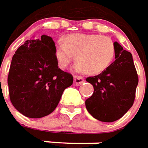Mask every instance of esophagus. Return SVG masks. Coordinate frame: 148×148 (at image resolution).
Returning a JSON list of instances; mask_svg holds the SVG:
<instances>
[{
    "instance_id": "34e87169",
    "label": "esophagus",
    "mask_w": 148,
    "mask_h": 148,
    "mask_svg": "<svg viewBox=\"0 0 148 148\" xmlns=\"http://www.w3.org/2000/svg\"><path fill=\"white\" fill-rule=\"evenodd\" d=\"M84 82V77L80 75H74V86H80Z\"/></svg>"
}]
</instances>
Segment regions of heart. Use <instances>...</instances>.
Listing matches in <instances>:
<instances>
[{"label":"heart","mask_w":148,"mask_h":148,"mask_svg":"<svg viewBox=\"0 0 148 148\" xmlns=\"http://www.w3.org/2000/svg\"><path fill=\"white\" fill-rule=\"evenodd\" d=\"M62 42L55 47L56 59L62 69L69 66L75 54L77 71L98 74L110 66L115 56L114 44L106 36L73 34L63 37Z\"/></svg>","instance_id":"b5f03b06"}]
</instances>
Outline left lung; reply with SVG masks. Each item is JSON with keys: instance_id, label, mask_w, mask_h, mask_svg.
<instances>
[{"instance_id": "left-lung-1", "label": "left lung", "mask_w": 148, "mask_h": 148, "mask_svg": "<svg viewBox=\"0 0 148 148\" xmlns=\"http://www.w3.org/2000/svg\"><path fill=\"white\" fill-rule=\"evenodd\" d=\"M115 61L99 75L86 77L94 93L86 100V107L93 117L102 122L119 119L134 103L138 74L132 53L114 42Z\"/></svg>"}]
</instances>
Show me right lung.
<instances>
[{"label":"right lung","mask_w":148,"mask_h":148,"mask_svg":"<svg viewBox=\"0 0 148 148\" xmlns=\"http://www.w3.org/2000/svg\"><path fill=\"white\" fill-rule=\"evenodd\" d=\"M72 74L58 66L55 44L49 36L27 40L14 53L8 75L10 101L20 113L38 119L52 113Z\"/></svg>","instance_id":"right-lung-1"}]
</instances>
